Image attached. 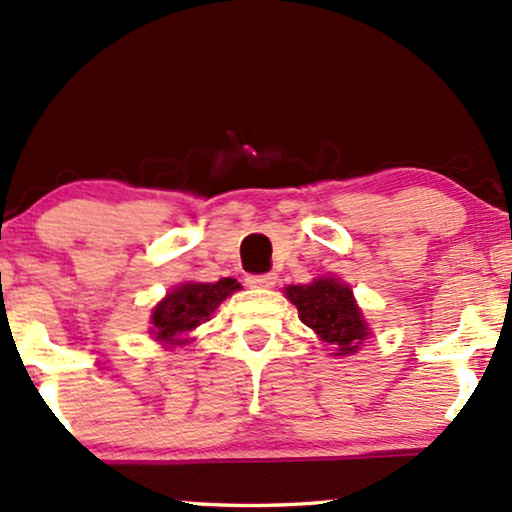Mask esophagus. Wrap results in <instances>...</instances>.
Listing matches in <instances>:
<instances>
[{"mask_svg": "<svg viewBox=\"0 0 512 512\" xmlns=\"http://www.w3.org/2000/svg\"><path fill=\"white\" fill-rule=\"evenodd\" d=\"M250 289H272L276 284V274H250L248 279Z\"/></svg>", "mask_w": 512, "mask_h": 512, "instance_id": "obj_1", "label": "esophagus"}]
</instances>
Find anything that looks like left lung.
<instances>
[{"label":"left lung","instance_id":"8db88e82","mask_svg":"<svg viewBox=\"0 0 512 512\" xmlns=\"http://www.w3.org/2000/svg\"><path fill=\"white\" fill-rule=\"evenodd\" d=\"M286 296L298 308L303 325L320 334L337 356L354 354L368 337L366 320L356 308L349 286L334 279H317L313 284L289 286Z\"/></svg>","mask_w":512,"mask_h":512}]
</instances>
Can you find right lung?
<instances>
[{"mask_svg": "<svg viewBox=\"0 0 512 512\" xmlns=\"http://www.w3.org/2000/svg\"><path fill=\"white\" fill-rule=\"evenodd\" d=\"M238 289L240 284L236 279H219L216 284H182L156 305L151 317L154 337L170 346L185 344V334L207 322L221 301H226Z\"/></svg>", "mask_w": 512, "mask_h": 512, "instance_id": "add662e5", "label": "right lung"}]
</instances>
